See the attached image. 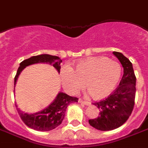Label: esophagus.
<instances>
[{
  "instance_id": "esophagus-1",
  "label": "esophagus",
  "mask_w": 148,
  "mask_h": 148,
  "mask_svg": "<svg viewBox=\"0 0 148 148\" xmlns=\"http://www.w3.org/2000/svg\"><path fill=\"white\" fill-rule=\"evenodd\" d=\"M78 103H82V104H85V105H90V103H89V102L83 100L82 99H78Z\"/></svg>"
}]
</instances>
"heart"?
<instances>
[{
    "label": "heart",
    "instance_id": "heart-1",
    "mask_svg": "<svg viewBox=\"0 0 148 148\" xmlns=\"http://www.w3.org/2000/svg\"><path fill=\"white\" fill-rule=\"evenodd\" d=\"M60 75L63 87L70 94H77L86 84L94 98L102 99L110 95L118 85L121 66L107 57H92L78 61L75 70L70 65L63 66Z\"/></svg>",
    "mask_w": 148,
    "mask_h": 148
}]
</instances>
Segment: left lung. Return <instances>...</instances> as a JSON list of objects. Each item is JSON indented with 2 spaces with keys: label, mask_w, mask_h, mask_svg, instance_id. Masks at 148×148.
<instances>
[{
  "label": "left lung",
  "mask_w": 148,
  "mask_h": 148,
  "mask_svg": "<svg viewBox=\"0 0 148 148\" xmlns=\"http://www.w3.org/2000/svg\"><path fill=\"white\" fill-rule=\"evenodd\" d=\"M124 69V74L118 87L106 99L93 104L99 108V116L89 119L91 126L100 130H115L124 124L132 114L135 104L136 80V77L130 60L121 52H114Z\"/></svg>",
  "instance_id": "8db88e82"
}]
</instances>
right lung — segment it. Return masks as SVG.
<instances>
[{"label":"right lung","instance_id":"1","mask_svg":"<svg viewBox=\"0 0 148 148\" xmlns=\"http://www.w3.org/2000/svg\"><path fill=\"white\" fill-rule=\"evenodd\" d=\"M39 63H49L50 65H52L60 73V68H61L60 63H62V60H60V57L56 56L42 54L32 56L27 60H23L19 64V67L18 68L16 77H15L14 85H16V81L20 72L26 66ZM77 99H78L77 97H73L63 92H60L54 101L52 102L48 108L44 109L40 112L32 114L23 113L18 109L16 104V107L22 121H23L27 126L37 131L44 132V131H50V130H54L56 127L59 126L64 119L67 106L71 103L77 102Z\"/></svg>","mask_w":148,"mask_h":148}]
</instances>
